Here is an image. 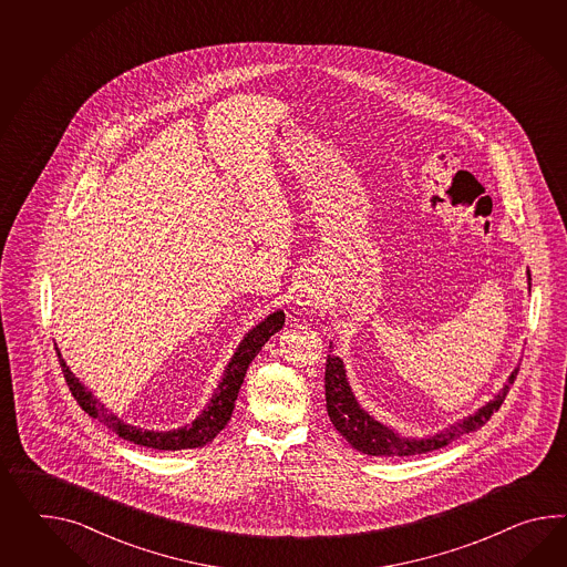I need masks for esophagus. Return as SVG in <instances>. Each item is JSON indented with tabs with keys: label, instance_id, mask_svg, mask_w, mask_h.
<instances>
[{
	"label": "esophagus",
	"instance_id": "esophagus-1",
	"mask_svg": "<svg viewBox=\"0 0 567 567\" xmlns=\"http://www.w3.org/2000/svg\"><path fill=\"white\" fill-rule=\"evenodd\" d=\"M319 292L318 287L316 285H311V282H305L297 290V305H301V307H313V305H318L319 301Z\"/></svg>",
	"mask_w": 567,
	"mask_h": 567
}]
</instances>
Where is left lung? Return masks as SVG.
I'll return each instance as SVG.
<instances>
[{
  "mask_svg": "<svg viewBox=\"0 0 567 567\" xmlns=\"http://www.w3.org/2000/svg\"><path fill=\"white\" fill-rule=\"evenodd\" d=\"M526 275L530 280V272H526ZM516 374H518V369L512 371L508 383L497 393L496 398L487 401L484 408H480L475 414L467 415L465 420L451 424L449 429L439 430L436 434H430L426 439H408L385 424H381L379 420H374L373 415L360 408L352 389L348 385L344 362L340 357L333 354V350H330L328 362H326V408H328V415L332 420L333 429L338 430L346 441L364 455H422V453H430V451L446 446L449 442L461 439L463 434L482 429L506 400Z\"/></svg>",
  "mask_w": 567,
  "mask_h": 567,
  "instance_id": "left-lung-1",
  "label": "left lung"
}]
</instances>
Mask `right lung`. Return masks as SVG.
I'll list each match as a JSON object with an SVG mask.
<instances>
[{"mask_svg":"<svg viewBox=\"0 0 567 567\" xmlns=\"http://www.w3.org/2000/svg\"><path fill=\"white\" fill-rule=\"evenodd\" d=\"M282 326H285V313L278 309L264 321H260L256 328H251L237 346L229 364L225 367L221 383L213 391V398L208 401L207 408L200 412V415H196L193 424H186V426L178 430H166V432L143 430L133 426V424H126L125 420H121L109 408H104V403H100L92 395V391H87V386L83 385L82 381L71 373L68 362L63 360L61 352H59V348H55V350L61 371H63V377H65L68 386H70L71 395L80 403V408L85 414L96 417L100 424H104L106 429L116 432L121 439L135 442L138 446L157 449V451H184V449L205 446L227 426L229 417L234 414L235 400H237L239 386L244 383L249 362L258 357L262 346Z\"/></svg>","mask_w":567,"mask_h":567,"instance_id":"right-lung-1","label":"right lung"}]
</instances>
